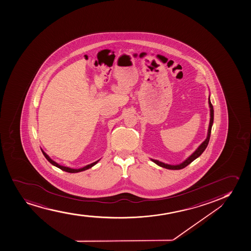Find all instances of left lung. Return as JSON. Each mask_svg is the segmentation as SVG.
Wrapping results in <instances>:
<instances>
[{
	"instance_id": "8db88e82",
	"label": "left lung",
	"mask_w": 251,
	"mask_h": 251,
	"mask_svg": "<svg viewBox=\"0 0 251 251\" xmlns=\"http://www.w3.org/2000/svg\"><path fill=\"white\" fill-rule=\"evenodd\" d=\"M208 105H209V111H210V119H209V124H208V133H207V138L205 140L200 144V146L198 147L197 150H195V152H193L189 157L186 158L185 160L179 164H169L163 163L161 161L156 160V159H152L150 158L151 161L153 163L158 165V166L167 169H172V170H178V169H182L188 166L189 164H191L193 161L195 160L196 158H199L200 155L203 153V151L205 150L206 148L208 146V142H209V138H210V133H211L212 126H213V123H214V107L212 105L211 101H210V95L208 97Z\"/></svg>"
}]
</instances>
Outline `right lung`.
<instances>
[{"label":"right lung","mask_w":251,"mask_h":251,"mask_svg":"<svg viewBox=\"0 0 251 251\" xmlns=\"http://www.w3.org/2000/svg\"><path fill=\"white\" fill-rule=\"evenodd\" d=\"M42 150V149H41ZM42 152H43V155L45 156V158L48 159V162H50L52 165H54V166L57 167L58 169H62V170H63V171H65V172H68V173H78V172H82V171H84V170H87V169H91L92 167L94 166L95 164H98V162H99V160L96 161V162H94V163H93V164H88V165H87V166L83 167V168H81V169H71V168H69V167H65V166H62V165H60L59 164H57V163H56L55 161L52 160L49 156H48L47 153H46L44 151H43V150H42Z\"/></svg>","instance_id":"right-lung-1"}]
</instances>
